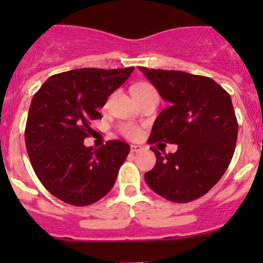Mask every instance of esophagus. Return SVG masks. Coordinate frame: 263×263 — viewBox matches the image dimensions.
<instances>
[{"mask_svg": "<svg viewBox=\"0 0 263 263\" xmlns=\"http://www.w3.org/2000/svg\"><path fill=\"white\" fill-rule=\"evenodd\" d=\"M144 150V147L140 146V145H131V151L132 153H139V151Z\"/></svg>", "mask_w": 263, "mask_h": 263, "instance_id": "1", "label": "esophagus"}]
</instances>
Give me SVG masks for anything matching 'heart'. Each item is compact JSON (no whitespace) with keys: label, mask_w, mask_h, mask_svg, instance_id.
<instances>
[{"label":"heart","mask_w":263,"mask_h":263,"mask_svg":"<svg viewBox=\"0 0 263 263\" xmlns=\"http://www.w3.org/2000/svg\"><path fill=\"white\" fill-rule=\"evenodd\" d=\"M147 92H155V89H154L150 84L141 82V84L135 85L134 87L135 95L147 94ZM121 132L126 137H129V139H136V137L140 135V129L137 128L136 126H134V124H123V126L121 127Z\"/></svg>","instance_id":"obj_1"}]
</instances>
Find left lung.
I'll return each instance as SVG.
<instances>
[{"label":"left lung","instance_id":"left-lung-1","mask_svg":"<svg viewBox=\"0 0 263 263\" xmlns=\"http://www.w3.org/2000/svg\"><path fill=\"white\" fill-rule=\"evenodd\" d=\"M139 68L169 103L154 122L148 144L178 145L164 156L151 147L156 164L145 181L172 202L197 200L220 181L234 154L238 122L230 95L206 76Z\"/></svg>","mask_w":263,"mask_h":263}]
</instances>
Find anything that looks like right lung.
I'll return each instance as SVG.
<instances>
[{
	"mask_svg": "<svg viewBox=\"0 0 263 263\" xmlns=\"http://www.w3.org/2000/svg\"><path fill=\"white\" fill-rule=\"evenodd\" d=\"M134 71L78 68L53 75L34 94L25 127L31 166L42 184L66 203L87 206L115 185L129 145L112 140L86 147L99 108Z\"/></svg>",
	"mask_w": 263,
	"mask_h": 263,
	"instance_id": "obj_1",
	"label": "right lung"
}]
</instances>
